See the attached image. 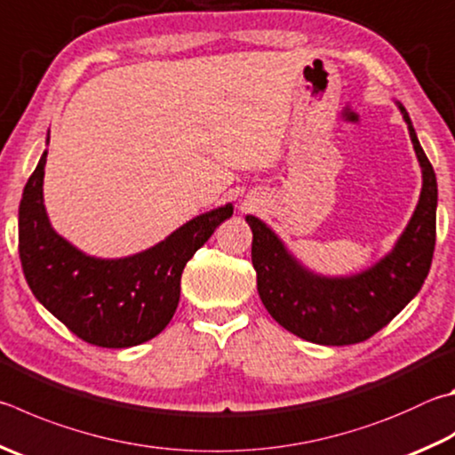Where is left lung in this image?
I'll use <instances>...</instances> for the list:
<instances>
[{"mask_svg":"<svg viewBox=\"0 0 455 455\" xmlns=\"http://www.w3.org/2000/svg\"><path fill=\"white\" fill-rule=\"evenodd\" d=\"M411 145L422 167V191L416 211L392 251L350 276H324L310 270L286 249L275 230L246 214L252 230V267L264 308L288 332L322 346L368 340L403 310L419 292L435 246L437 183L416 129L403 105Z\"/></svg>","mask_w":455,"mask_h":455,"instance_id":"8db88e82","label":"left lung"}]
</instances>
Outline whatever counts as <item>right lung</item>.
Here are the masks:
<instances>
[{"label":"right lung","mask_w":455,"mask_h":455,"mask_svg":"<svg viewBox=\"0 0 455 455\" xmlns=\"http://www.w3.org/2000/svg\"><path fill=\"white\" fill-rule=\"evenodd\" d=\"M47 151L20 203V259L36 299L73 334L101 348L151 340L175 314L180 275L235 206L203 212L156 243L121 259H99L71 244L49 222L44 204Z\"/></svg>","instance_id":"right-lung-1"}]
</instances>
